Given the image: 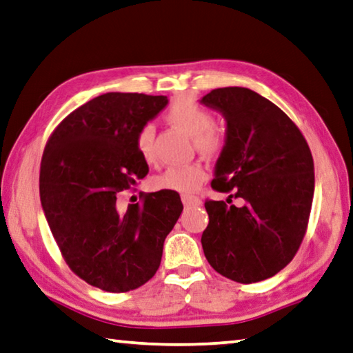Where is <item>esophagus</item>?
I'll list each match as a JSON object with an SVG mask.
<instances>
[{"mask_svg":"<svg viewBox=\"0 0 353 353\" xmlns=\"http://www.w3.org/2000/svg\"><path fill=\"white\" fill-rule=\"evenodd\" d=\"M182 202L185 207H199L202 203L201 197L193 196V194H182Z\"/></svg>","mask_w":353,"mask_h":353,"instance_id":"34e87169","label":"esophagus"}]
</instances>
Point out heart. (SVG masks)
<instances>
[{"label":"heart","mask_w":353,"mask_h":353,"mask_svg":"<svg viewBox=\"0 0 353 353\" xmlns=\"http://www.w3.org/2000/svg\"><path fill=\"white\" fill-rule=\"evenodd\" d=\"M165 119L172 126L194 136V146L205 156H219L227 146L225 128L217 125L214 115L208 108L196 103L190 99H179L165 114ZM156 131L146 123L139 128L136 134V150L146 163H156ZM208 172L202 163L193 162L166 168L156 177V187L177 193H193L207 181Z\"/></svg>","instance_id":"heart-1"}]
</instances>
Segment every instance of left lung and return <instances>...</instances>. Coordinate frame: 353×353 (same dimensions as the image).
<instances>
[{
    "instance_id": "obj_1",
    "label": "left lung",
    "mask_w": 353,
    "mask_h": 353,
    "mask_svg": "<svg viewBox=\"0 0 353 353\" xmlns=\"http://www.w3.org/2000/svg\"><path fill=\"white\" fill-rule=\"evenodd\" d=\"M202 103L227 119L211 188L230 194L227 202L205 201V258L222 276L259 283L283 270L305 236L315 190L309 143L283 110L252 89L217 88ZM232 198L243 205H232Z\"/></svg>"
}]
</instances>
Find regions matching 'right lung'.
<instances>
[{"label":"right lung","mask_w":353,"mask_h":353,"mask_svg":"<svg viewBox=\"0 0 353 353\" xmlns=\"http://www.w3.org/2000/svg\"><path fill=\"white\" fill-rule=\"evenodd\" d=\"M166 103L165 95H99L63 119L44 146L40 199L50 232L70 270L105 292H130L154 276L183 210L171 190L126 210L119 203L150 171L136 150L139 128Z\"/></svg>","instance_id":"1"}]
</instances>
